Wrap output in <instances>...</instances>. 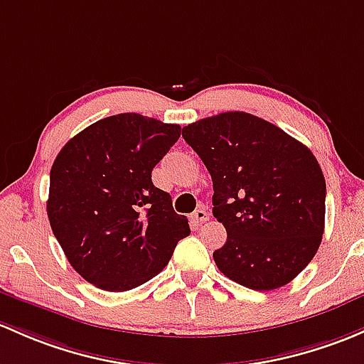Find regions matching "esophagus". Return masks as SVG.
<instances>
[{"label": "esophagus", "mask_w": 364, "mask_h": 364, "mask_svg": "<svg viewBox=\"0 0 364 364\" xmlns=\"http://www.w3.org/2000/svg\"><path fill=\"white\" fill-rule=\"evenodd\" d=\"M192 220L195 221V223H205V221L209 220V213H208V209L205 208H198L197 211L193 213V216H192Z\"/></svg>", "instance_id": "esophagus-1"}]
</instances>
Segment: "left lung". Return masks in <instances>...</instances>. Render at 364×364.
Returning <instances> with one entry per match:
<instances>
[{
	"label": "left lung",
	"instance_id": "left-lung-1",
	"mask_svg": "<svg viewBox=\"0 0 364 364\" xmlns=\"http://www.w3.org/2000/svg\"><path fill=\"white\" fill-rule=\"evenodd\" d=\"M213 179L227 242L213 252L237 284L272 291L311 263L324 232L326 181L316 156L277 125L227 112L183 127Z\"/></svg>",
	"mask_w": 364,
	"mask_h": 364
}]
</instances>
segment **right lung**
Returning <instances> with one entry per match:
<instances>
[{
  "instance_id": "1",
  "label": "right lung",
  "mask_w": 364,
  "mask_h": 364,
  "mask_svg": "<svg viewBox=\"0 0 364 364\" xmlns=\"http://www.w3.org/2000/svg\"><path fill=\"white\" fill-rule=\"evenodd\" d=\"M181 127L137 113L102 118L53 160L48 221L68 262L105 291H129L162 272L188 220L156 188L151 171Z\"/></svg>"
}]
</instances>
